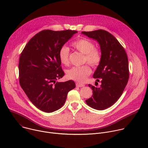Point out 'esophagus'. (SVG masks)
<instances>
[{"label":"esophagus","mask_w":148,"mask_h":148,"mask_svg":"<svg viewBox=\"0 0 148 148\" xmlns=\"http://www.w3.org/2000/svg\"><path fill=\"white\" fill-rule=\"evenodd\" d=\"M84 86V85L82 84H80V83H78V82L76 83V87H82Z\"/></svg>","instance_id":"1"}]
</instances>
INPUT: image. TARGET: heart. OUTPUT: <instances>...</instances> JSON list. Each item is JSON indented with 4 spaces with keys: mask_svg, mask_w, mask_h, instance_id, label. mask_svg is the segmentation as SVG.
Returning <instances> with one entry per match:
<instances>
[{
    "mask_svg": "<svg viewBox=\"0 0 148 148\" xmlns=\"http://www.w3.org/2000/svg\"><path fill=\"white\" fill-rule=\"evenodd\" d=\"M73 47L78 51L84 54V62H87L92 67H97L101 61V51L95 47L93 42L91 40L82 38L72 43ZM58 57L61 64L65 66L70 64V50L66 46H62L58 51ZM91 73L90 67L86 64L80 67H74L67 71V77L78 83H82Z\"/></svg>",
    "mask_w": 148,
    "mask_h": 148,
    "instance_id": "1",
    "label": "heart"
}]
</instances>
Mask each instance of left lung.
Segmentation results:
<instances>
[{
    "instance_id": "left-lung-1",
    "label": "left lung",
    "mask_w": 148,
    "mask_h": 148,
    "mask_svg": "<svg viewBox=\"0 0 148 148\" xmlns=\"http://www.w3.org/2000/svg\"><path fill=\"white\" fill-rule=\"evenodd\" d=\"M82 33L98 42L102 56L93 75L97 82L101 81V86L95 87L89 84L93 94L86 102L94 109L103 110L117 101L128 83L130 77L128 56L117 39L107 31L99 29Z\"/></svg>"
}]
</instances>
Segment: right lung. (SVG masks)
<instances>
[{
	"label": "right lung",
	"mask_w": 148,
	"mask_h": 148,
	"mask_svg": "<svg viewBox=\"0 0 148 148\" xmlns=\"http://www.w3.org/2000/svg\"><path fill=\"white\" fill-rule=\"evenodd\" d=\"M77 31L44 30L33 36L20 54L18 62L21 87L35 106L52 112L64 104L67 94L75 87L72 80L56 82L64 75L58 51Z\"/></svg>",
	"instance_id": "obj_1"
}]
</instances>
